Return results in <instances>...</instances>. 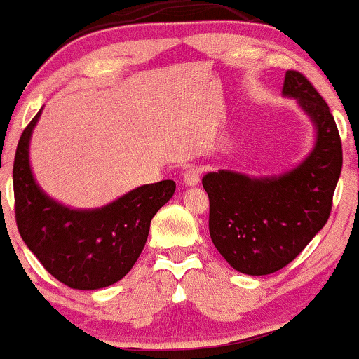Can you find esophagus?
<instances>
[{"label": "esophagus", "instance_id": "obj_1", "mask_svg": "<svg viewBox=\"0 0 359 359\" xmlns=\"http://www.w3.org/2000/svg\"><path fill=\"white\" fill-rule=\"evenodd\" d=\"M201 180V170L197 167H189L184 172V182L187 185H197Z\"/></svg>", "mask_w": 359, "mask_h": 359}]
</instances>
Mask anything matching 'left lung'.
I'll return each mask as SVG.
<instances>
[{
  "instance_id": "obj_1",
  "label": "left lung",
  "mask_w": 359,
  "mask_h": 359,
  "mask_svg": "<svg viewBox=\"0 0 359 359\" xmlns=\"http://www.w3.org/2000/svg\"><path fill=\"white\" fill-rule=\"evenodd\" d=\"M283 94L299 100L317 128L312 154L295 170L250 179L229 170L204 175L209 234L234 270L269 275L283 266L323 229L343 167V145L329 106L299 71H287Z\"/></svg>"
}]
</instances>
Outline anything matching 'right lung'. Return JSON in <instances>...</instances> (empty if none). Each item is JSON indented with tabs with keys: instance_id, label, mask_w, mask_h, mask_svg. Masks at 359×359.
<instances>
[{
	"instance_id": "obj_1",
	"label": "right lung",
	"mask_w": 359,
	"mask_h": 359,
	"mask_svg": "<svg viewBox=\"0 0 359 359\" xmlns=\"http://www.w3.org/2000/svg\"><path fill=\"white\" fill-rule=\"evenodd\" d=\"M40 111L20 137L13 162L15 219L25 245L59 282L79 290L116 283L145 246L151 217L174 196V180L142 185L94 211H74L35 184L28 142Z\"/></svg>"
}]
</instances>
